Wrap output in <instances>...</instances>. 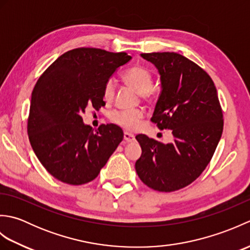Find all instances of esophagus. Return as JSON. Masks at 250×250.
I'll use <instances>...</instances> for the list:
<instances>
[{
  "mask_svg": "<svg viewBox=\"0 0 250 250\" xmlns=\"http://www.w3.org/2000/svg\"><path fill=\"white\" fill-rule=\"evenodd\" d=\"M124 140L126 143H131V142H133L135 140V136L133 134L128 133V132H125V133H124Z\"/></svg>",
  "mask_w": 250,
  "mask_h": 250,
  "instance_id": "1",
  "label": "esophagus"
}]
</instances>
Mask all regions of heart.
Listing matches in <instances>:
<instances>
[{
	"instance_id": "heart-1",
	"label": "heart",
	"mask_w": 250,
	"mask_h": 250,
	"mask_svg": "<svg viewBox=\"0 0 250 250\" xmlns=\"http://www.w3.org/2000/svg\"><path fill=\"white\" fill-rule=\"evenodd\" d=\"M122 79L139 92L143 99L150 97V89L153 84V76L147 67L143 65H134L128 68L122 74ZM116 84L114 79H107L103 86V99L106 102H110L115 97ZM110 120L114 124L120 125L125 130L133 131L139 128L142 119L144 118V113L140 109L131 110H115L110 114Z\"/></svg>"
}]
</instances>
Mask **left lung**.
<instances>
[{"label":"left lung","instance_id":"left-lung-1","mask_svg":"<svg viewBox=\"0 0 250 250\" xmlns=\"http://www.w3.org/2000/svg\"><path fill=\"white\" fill-rule=\"evenodd\" d=\"M141 56L161 75L162 91L150 120L160 130H171L174 140L163 144L136 135L142 156L135 169L149 188L172 192L193 183L210 162L224 115L213 79L196 63L176 52Z\"/></svg>","mask_w":250,"mask_h":250}]
</instances>
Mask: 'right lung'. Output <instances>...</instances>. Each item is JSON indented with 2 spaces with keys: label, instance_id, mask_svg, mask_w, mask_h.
I'll use <instances>...</instances> for the list:
<instances>
[{
  "label": "right lung",
  "instance_id": "1",
  "mask_svg": "<svg viewBox=\"0 0 250 250\" xmlns=\"http://www.w3.org/2000/svg\"><path fill=\"white\" fill-rule=\"evenodd\" d=\"M130 59L125 52L81 47L60 56L36 82L29 140L43 167L60 182H91L124 139V132L113 124L93 132L83 125V114L88 107L98 110L105 105V82Z\"/></svg>",
  "mask_w": 250,
  "mask_h": 250
}]
</instances>
